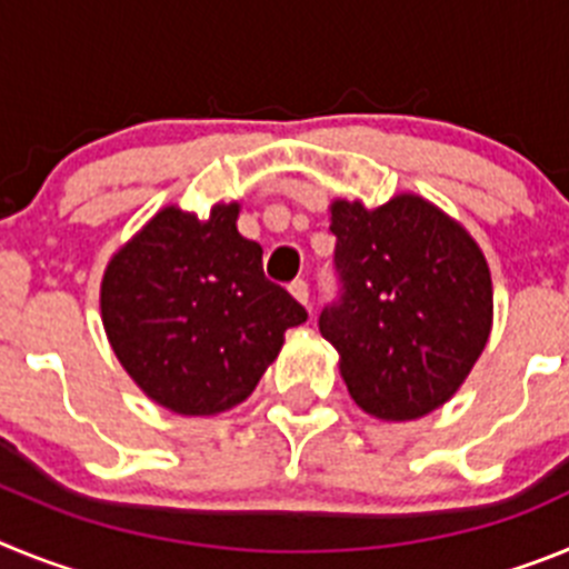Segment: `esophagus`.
Instances as JSON below:
<instances>
[{
	"label": "esophagus",
	"instance_id": "34e87169",
	"mask_svg": "<svg viewBox=\"0 0 569 569\" xmlns=\"http://www.w3.org/2000/svg\"><path fill=\"white\" fill-rule=\"evenodd\" d=\"M290 296H293L296 301H299V305H305V308H308L310 305V288H308V281H293V284H290Z\"/></svg>",
	"mask_w": 569,
	"mask_h": 569
}]
</instances>
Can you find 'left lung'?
I'll list each match as a JSON object with an SVG mask.
<instances>
[{"label":"left lung","mask_w":569,"mask_h":569,"mask_svg":"<svg viewBox=\"0 0 569 569\" xmlns=\"http://www.w3.org/2000/svg\"><path fill=\"white\" fill-rule=\"evenodd\" d=\"M339 305L319 319L347 393L381 421L450 401L492 330V279L479 241L416 193L379 208L330 202Z\"/></svg>","instance_id":"1"}]
</instances>
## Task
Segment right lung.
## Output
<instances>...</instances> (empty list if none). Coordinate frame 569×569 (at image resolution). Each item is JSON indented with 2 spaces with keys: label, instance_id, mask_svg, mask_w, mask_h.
I'll list each match as a JSON object with an SVG mask.
<instances>
[{
  "label": "right lung",
  "instance_id": "add662e5",
  "mask_svg": "<svg viewBox=\"0 0 569 569\" xmlns=\"http://www.w3.org/2000/svg\"><path fill=\"white\" fill-rule=\"evenodd\" d=\"M239 202L208 219L168 204L110 256L102 325L136 387L179 416H216L256 390L308 319L261 273V248L236 228Z\"/></svg>",
  "mask_w": 569,
  "mask_h": 569
}]
</instances>
